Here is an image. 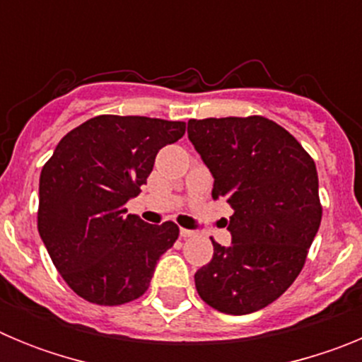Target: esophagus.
Listing matches in <instances>:
<instances>
[{
    "instance_id": "1",
    "label": "esophagus",
    "mask_w": 362,
    "mask_h": 362,
    "mask_svg": "<svg viewBox=\"0 0 362 362\" xmlns=\"http://www.w3.org/2000/svg\"><path fill=\"white\" fill-rule=\"evenodd\" d=\"M179 233H181V238L187 239V238H196L197 232H194V230H188V228H181L179 230Z\"/></svg>"
}]
</instances>
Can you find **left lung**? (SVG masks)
<instances>
[{
	"label": "left lung",
	"mask_w": 362,
	"mask_h": 362,
	"mask_svg": "<svg viewBox=\"0 0 362 362\" xmlns=\"http://www.w3.org/2000/svg\"><path fill=\"white\" fill-rule=\"evenodd\" d=\"M188 139L212 172V197L233 209L232 245L212 239V261L194 276L197 293L223 313L257 312L296 281L321 225L315 163L263 116L190 119Z\"/></svg>",
	"instance_id": "left-lung-1"
}]
</instances>
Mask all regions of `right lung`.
Listing matches in <instances>:
<instances>
[{"instance_id": "1", "label": "right lung", "mask_w": 362, "mask_h": 362, "mask_svg": "<svg viewBox=\"0 0 362 362\" xmlns=\"http://www.w3.org/2000/svg\"><path fill=\"white\" fill-rule=\"evenodd\" d=\"M183 121L98 116L57 143L40 175L37 230L54 267L88 303L117 306L148 290L159 257L179 228L148 225L124 204L136 197L163 146Z\"/></svg>"}]
</instances>
